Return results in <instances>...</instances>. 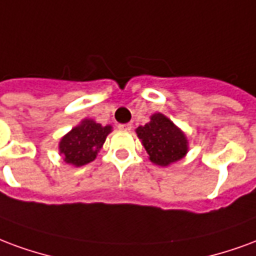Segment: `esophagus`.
I'll return each instance as SVG.
<instances>
[{"instance_id":"1","label":"esophagus","mask_w":256,"mask_h":256,"mask_svg":"<svg viewBox=\"0 0 256 256\" xmlns=\"http://www.w3.org/2000/svg\"><path fill=\"white\" fill-rule=\"evenodd\" d=\"M118 128H120V130H130V128H132V126H130V124H120V126H118Z\"/></svg>"}]
</instances>
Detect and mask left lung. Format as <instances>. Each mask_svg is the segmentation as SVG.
Masks as SVG:
<instances>
[{"instance_id": "obj_1", "label": "left lung", "mask_w": 256, "mask_h": 256, "mask_svg": "<svg viewBox=\"0 0 256 256\" xmlns=\"http://www.w3.org/2000/svg\"><path fill=\"white\" fill-rule=\"evenodd\" d=\"M136 134L146 148L150 161L156 165L168 166L187 154V136L162 113L151 116L150 122L138 126Z\"/></svg>"}]
</instances>
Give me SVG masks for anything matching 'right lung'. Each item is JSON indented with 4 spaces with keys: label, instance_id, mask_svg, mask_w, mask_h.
I'll use <instances>...</instances> for the list:
<instances>
[{
    "label": "right lung",
    "instance_id": "right-lung-1",
    "mask_svg": "<svg viewBox=\"0 0 256 256\" xmlns=\"http://www.w3.org/2000/svg\"><path fill=\"white\" fill-rule=\"evenodd\" d=\"M110 132V126H102L94 120L86 118L61 139L58 144L60 154L69 165H87L96 158L98 151L102 148Z\"/></svg>",
    "mask_w": 256,
    "mask_h": 256
}]
</instances>
